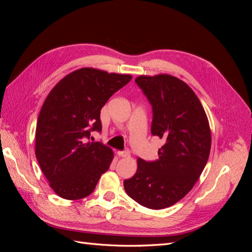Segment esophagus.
<instances>
[{"instance_id": "obj_1", "label": "esophagus", "mask_w": 252, "mask_h": 252, "mask_svg": "<svg viewBox=\"0 0 252 252\" xmlns=\"http://www.w3.org/2000/svg\"><path fill=\"white\" fill-rule=\"evenodd\" d=\"M129 151L128 150H124V151H118V156L121 158H127L129 157Z\"/></svg>"}]
</instances>
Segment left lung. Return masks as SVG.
<instances>
[{
	"label": "left lung",
	"mask_w": 252,
	"mask_h": 252,
	"mask_svg": "<svg viewBox=\"0 0 252 252\" xmlns=\"http://www.w3.org/2000/svg\"><path fill=\"white\" fill-rule=\"evenodd\" d=\"M135 83L152 106L151 133L165 144L157 161L138 158L124 188L144 207L163 209L182 200L203 172L211 147L209 122L193 90L173 75H140Z\"/></svg>",
	"instance_id": "1"
}]
</instances>
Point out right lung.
<instances>
[{
    "mask_svg": "<svg viewBox=\"0 0 252 252\" xmlns=\"http://www.w3.org/2000/svg\"><path fill=\"white\" fill-rule=\"evenodd\" d=\"M131 79L85 67L67 74L47 95L36 122L35 157L59 196L83 199L108 170L113 151L87 139L102 130V107Z\"/></svg>",
    "mask_w": 252,
    "mask_h": 252,
    "instance_id": "right-lung-1",
    "label": "right lung"
}]
</instances>
